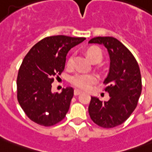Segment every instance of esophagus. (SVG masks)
<instances>
[{
  "mask_svg": "<svg viewBox=\"0 0 152 152\" xmlns=\"http://www.w3.org/2000/svg\"><path fill=\"white\" fill-rule=\"evenodd\" d=\"M81 93H82V91L80 90H78V89H75L74 90V95H79Z\"/></svg>",
  "mask_w": 152,
  "mask_h": 152,
  "instance_id": "obj_1",
  "label": "esophagus"
}]
</instances>
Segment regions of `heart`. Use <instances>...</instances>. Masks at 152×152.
Segmentation results:
<instances>
[{"label":"heart","mask_w":152,"mask_h":152,"mask_svg":"<svg viewBox=\"0 0 152 152\" xmlns=\"http://www.w3.org/2000/svg\"><path fill=\"white\" fill-rule=\"evenodd\" d=\"M88 53L91 61L95 59V57H102L101 51L98 49L91 48L88 50ZM72 63H73L72 57H70L67 62V65L69 67L72 66ZM98 77L95 74L85 73V72H80L72 75L70 79V82L72 85L80 89H84V90L90 88L91 86L96 83Z\"/></svg>","instance_id":"1"}]
</instances>
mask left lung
<instances>
[{"mask_svg": "<svg viewBox=\"0 0 152 152\" xmlns=\"http://www.w3.org/2000/svg\"><path fill=\"white\" fill-rule=\"evenodd\" d=\"M88 43L105 46L110 60L109 73L103 82L110 99L102 102L91 97L89 115L100 127H116L125 122L137 106L142 91L139 65L132 53L113 37H95Z\"/></svg>", "mask_w": 152, "mask_h": 152, "instance_id": "1", "label": "left lung"}]
</instances>
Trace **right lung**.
<instances>
[{
	"label": "right lung",
	"instance_id": "add662e5",
	"mask_svg": "<svg viewBox=\"0 0 152 152\" xmlns=\"http://www.w3.org/2000/svg\"><path fill=\"white\" fill-rule=\"evenodd\" d=\"M85 39L65 35L46 37L25 56L18 72L17 99L34 122L52 126L64 118L73 97V88L52 93V83L64 71L68 52Z\"/></svg>",
	"mask_w": 152,
	"mask_h": 152
}]
</instances>
